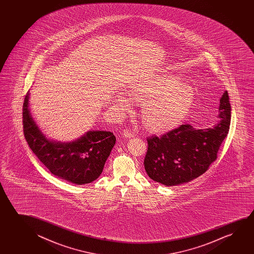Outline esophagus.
Returning <instances> with one entry per match:
<instances>
[{"label":"esophagus","instance_id":"1","mask_svg":"<svg viewBox=\"0 0 254 254\" xmlns=\"http://www.w3.org/2000/svg\"><path fill=\"white\" fill-rule=\"evenodd\" d=\"M122 134H123V136L126 137V138H127V139L134 137V132H132L130 129H124V130L122 131Z\"/></svg>","mask_w":254,"mask_h":254}]
</instances>
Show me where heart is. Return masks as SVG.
Wrapping results in <instances>:
<instances>
[{
	"mask_svg": "<svg viewBox=\"0 0 254 254\" xmlns=\"http://www.w3.org/2000/svg\"><path fill=\"white\" fill-rule=\"evenodd\" d=\"M130 97L141 106L143 124L151 132L164 133L177 127L184 121L194 101V92L182 80L166 73L136 83L128 91ZM115 102L123 111L132 108L131 99L117 93Z\"/></svg>",
	"mask_w": 254,
	"mask_h": 254,
	"instance_id": "obj_1",
	"label": "heart"
}]
</instances>
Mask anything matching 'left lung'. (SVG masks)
I'll return each mask as SVG.
<instances>
[{"instance_id":"left-lung-1","label":"left lung","mask_w":254,"mask_h":254,"mask_svg":"<svg viewBox=\"0 0 254 254\" xmlns=\"http://www.w3.org/2000/svg\"><path fill=\"white\" fill-rule=\"evenodd\" d=\"M219 122L211 127L193 128L181 125L161 137L147 139L144 167L150 179L167 187L194 180L217 159V153L227 136L231 104L227 91L219 100Z\"/></svg>"}]
</instances>
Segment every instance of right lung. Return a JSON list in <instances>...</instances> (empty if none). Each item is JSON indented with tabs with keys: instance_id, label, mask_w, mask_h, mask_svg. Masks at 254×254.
Masks as SVG:
<instances>
[{
	"instance_id": "add662e5",
	"label": "right lung",
	"mask_w": 254,
	"mask_h": 254,
	"mask_svg": "<svg viewBox=\"0 0 254 254\" xmlns=\"http://www.w3.org/2000/svg\"><path fill=\"white\" fill-rule=\"evenodd\" d=\"M29 98L28 91L23 103V132L41 162L51 174L74 184H87L100 177L115 145L114 133L93 130L70 142L49 139L32 116Z\"/></svg>"
}]
</instances>
